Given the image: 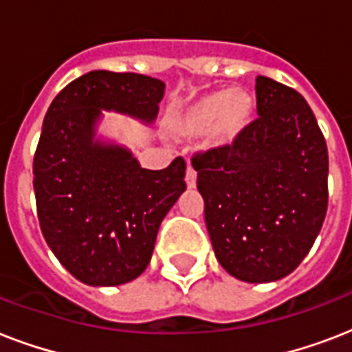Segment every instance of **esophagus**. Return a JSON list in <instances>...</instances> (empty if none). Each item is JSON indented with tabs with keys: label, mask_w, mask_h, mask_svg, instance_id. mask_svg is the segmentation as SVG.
<instances>
[{
	"label": "esophagus",
	"mask_w": 352,
	"mask_h": 352,
	"mask_svg": "<svg viewBox=\"0 0 352 352\" xmlns=\"http://www.w3.org/2000/svg\"><path fill=\"white\" fill-rule=\"evenodd\" d=\"M186 186L190 188V190H193V188L197 186V171L193 170L192 166H188L186 170Z\"/></svg>",
	"instance_id": "34e87169"
}]
</instances>
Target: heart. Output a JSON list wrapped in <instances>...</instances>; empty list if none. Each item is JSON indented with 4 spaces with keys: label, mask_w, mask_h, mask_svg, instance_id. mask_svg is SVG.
Wrapping results in <instances>:
<instances>
[{
    "label": "heart",
    "mask_w": 352,
    "mask_h": 352,
    "mask_svg": "<svg viewBox=\"0 0 352 352\" xmlns=\"http://www.w3.org/2000/svg\"><path fill=\"white\" fill-rule=\"evenodd\" d=\"M256 113V102L246 91H217L177 113L171 129L181 137H201L210 131L215 149H230L246 133Z\"/></svg>",
    "instance_id": "heart-1"
}]
</instances>
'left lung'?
<instances>
[{
    "instance_id": "obj_1",
    "label": "left lung",
    "mask_w": 352,
    "mask_h": 352,
    "mask_svg": "<svg viewBox=\"0 0 352 352\" xmlns=\"http://www.w3.org/2000/svg\"><path fill=\"white\" fill-rule=\"evenodd\" d=\"M257 115L230 149L193 157L204 221L221 267L246 283L294 272L327 214L329 155L298 91L256 78Z\"/></svg>"
}]
</instances>
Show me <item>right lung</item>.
Segmentation results:
<instances>
[{
    "label": "right lung",
    "instance_id": "right-lung-1",
    "mask_svg": "<svg viewBox=\"0 0 352 352\" xmlns=\"http://www.w3.org/2000/svg\"><path fill=\"white\" fill-rule=\"evenodd\" d=\"M166 84L146 74L91 71L58 93L34 155L41 234L58 261L91 287L137 279L159 226L186 190V164L146 170L131 149L98 135L104 111L151 126Z\"/></svg>",
    "mask_w": 352,
    "mask_h": 352
}]
</instances>
